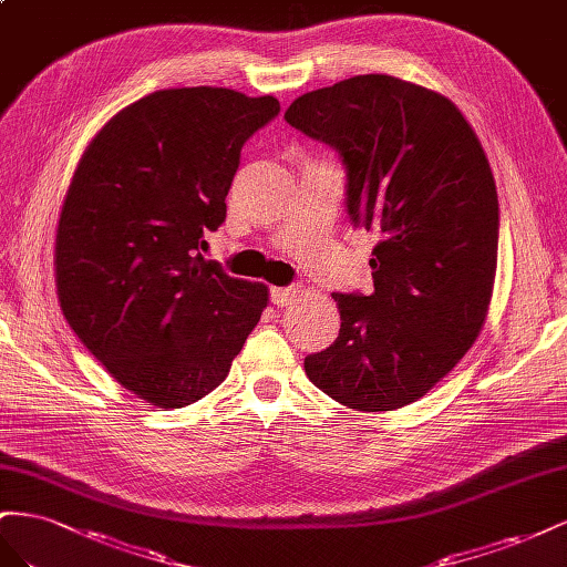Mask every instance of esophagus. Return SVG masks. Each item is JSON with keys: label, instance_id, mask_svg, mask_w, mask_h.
I'll return each instance as SVG.
<instances>
[{"label": "esophagus", "instance_id": "esophagus-1", "mask_svg": "<svg viewBox=\"0 0 567 567\" xmlns=\"http://www.w3.org/2000/svg\"><path fill=\"white\" fill-rule=\"evenodd\" d=\"M301 295H303L301 285H292V287H272L270 299H272V303H278V306H292Z\"/></svg>", "mask_w": 567, "mask_h": 567}]
</instances>
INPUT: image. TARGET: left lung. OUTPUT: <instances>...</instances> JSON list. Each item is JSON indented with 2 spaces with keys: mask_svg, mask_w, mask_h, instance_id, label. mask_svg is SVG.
<instances>
[{
  "mask_svg": "<svg viewBox=\"0 0 567 567\" xmlns=\"http://www.w3.org/2000/svg\"><path fill=\"white\" fill-rule=\"evenodd\" d=\"M285 118L342 154L349 216L380 233L375 292L332 295L339 337L306 355V375L353 411L409 406L454 370L489 313L498 254L489 158L449 96L384 73L306 92Z\"/></svg>",
  "mask_w": 567,
  "mask_h": 567,
  "instance_id": "obj_1",
  "label": "left lung"
}]
</instances>
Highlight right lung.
Wrapping results in <instances>:
<instances>
[{"label": "right lung", "instance_id": "obj_1", "mask_svg": "<svg viewBox=\"0 0 567 567\" xmlns=\"http://www.w3.org/2000/svg\"><path fill=\"white\" fill-rule=\"evenodd\" d=\"M280 113L228 87L156 90L102 125L61 204V311L127 392L183 409L228 378L268 287L206 261L245 142Z\"/></svg>", "mask_w": 567, "mask_h": 567}]
</instances>
